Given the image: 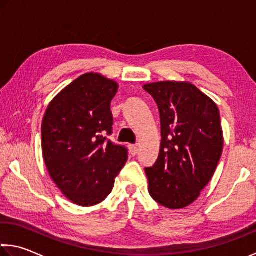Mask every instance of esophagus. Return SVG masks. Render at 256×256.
<instances>
[{
  "label": "esophagus",
  "instance_id": "esophagus-1",
  "mask_svg": "<svg viewBox=\"0 0 256 256\" xmlns=\"http://www.w3.org/2000/svg\"><path fill=\"white\" fill-rule=\"evenodd\" d=\"M128 149H130V152H131L132 156H136L138 152H139V150H138L136 144H128Z\"/></svg>",
  "mask_w": 256,
  "mask_h": 256
}]
</instances>
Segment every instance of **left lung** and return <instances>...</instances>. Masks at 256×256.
I'll return each mask as SVG.
<instances>
[{
    "instance_id": "obj_1",
    "label": "left lung",
    "mask_w": 256,
    "mask_h": 256,
    "mask_svg": "<svg viewBox=\"0 0 256 256\" xmlns=\"http://www.w3.org/2000/svg\"><path fill=\"white\" fill-rule=\"evenodd\" d=\"M144 88L160 116V156L146 168L149 194L165 208L197 200L216 172L223 149L220 112L212 99L186 82H157Z\"/></svg>"
}]
</instances>
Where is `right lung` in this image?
Returning <instances> with one entry per match:
<instances>
[{
  "label": "right lung",
  "instance_id": "add662e5",
  "mask_svg": "<svg viewBox=\"0 0 256 256\" xmlns=\"http://www.w3.org/2000/svg\"><path fill=\"white\" fill-rule=\"evenodd\" d=\"M117 90L114 80L88 72L64 88L43 117L42 152L48 174L76 205L106 200L128 160V149L108 139Z\"/></svg>",
  "mask_w": 256,
  "mask_h": 256
}]
</instances>
